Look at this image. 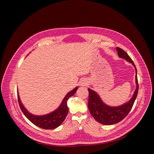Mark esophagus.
<instances>
[{"label": "esophagus", "instance_id": "esophagus-1", "mask_svg": "<svg viewBox=\"0 0 154 154\" xmlns=\"http://www.w3.org/2000/svg\"><path fill=\"white\" fill-rule=\"evenodd\" d=\"M83 84H85V83H82V85H83Z\"/></svg>", "mask_w": 154, "mask_h": 154}]
</instances>
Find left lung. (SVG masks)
I'll return each instance as SVG.
<instances>
[{
    "label": "left lung",
    "mask_w": 154,
    "mask_h": 154,
    "mask_svg": "<svg viewBox=\"0 0 154 154\" xmlns=\"http://www.w3.org/2000/svg\"><path fill=\"white\" fill-rule=\"evenodd\" d=\"M117 51L118 56L120 58L127 60L128 62L132 63L134 66L136 68V74L137 69L135 66L134 63L132 60L130 58L128 54L125 52L124 50L119 48H117ZM136 85L137 87L135 91L134 94L130 100L127 103H125L122 106L112 107L107 106L103 103V102L100 98L99 96L97 93L92 91L90 88H88V106L91 115L93 116L97 122L101 124L110 125H114L117 123H119L121 121L123 120L126 116H127L130 111L131 110L134 101L136 100L139 90V84L137 74L136 76Z\"/></svg>",
    "instance_id": "left-lung-1"
}]
</instances>
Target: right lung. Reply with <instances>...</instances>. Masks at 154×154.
<instances>
[{"instance_id":"obj_1","label":"right lung","mask_w":154,"mask_h":154,"mask_svg":"<svg viewBox=\"0 0 154 154\" xmlns=\"http://www.w3.org/2000/svg\"><path fill=\"white\" fill-rule=\"evenodd\" d=\"M77 89L78 87L74 88L71 92L67 93V94L64 97L62 103L58 108L53 112L47 115L35 116L29 113L22 104L19 96H18V94H17L18 104H19L20 108L22 111L23 114L34 125L44 129H54L59 127L63 122L64 119H66L69 110L67 106V100L70 97L74 94Z\"/></svg>"}]
</instances>
